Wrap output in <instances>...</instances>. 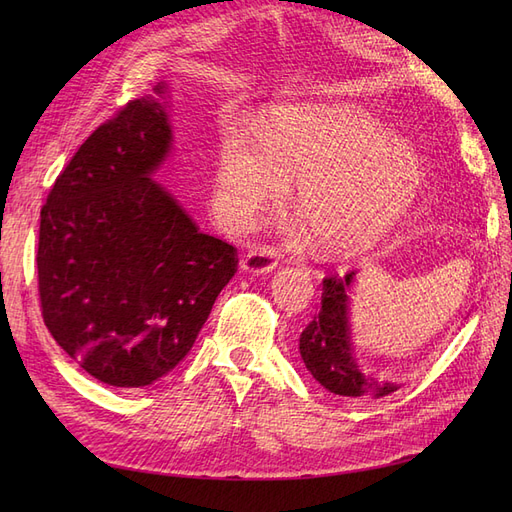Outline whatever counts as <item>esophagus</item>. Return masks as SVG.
<instances>
[{"label": "esophagus", "instance_id": "34e87169", "mask_svg": "<svg viewBox=\"0 0 512 512\" xmlns=\"http://www.w3.org/2000/svg\"><path fill=\"white\" fill-rule=\"evenodd\" d=\"M275 267H277V252L271 245L252 247V250L247 252L241 260V269L247 273H254V275L269 273Z\"/></svg>", "mask_w": 512, "mask_h": 512}]
</instances>
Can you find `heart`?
I'll return each instance as SVG.
<instances>
[{"mask_svg":"<svg viewBox=\"0 0 512 512\" xmlns=\"http://www.w3.org/2000/svg\"><path fill=\"white\" fill-rule=\"evenodd\" d=\"M299 181L294 209L333 256L380 241L423 190L416 149L348 104H307L275 111L260 143L224 132L213 166V207L237 226L252 224Z\"/></svg>","mask_w":512,"mask_h":512,"instance_id":"obj_1","label":"heart"}]
</instances>
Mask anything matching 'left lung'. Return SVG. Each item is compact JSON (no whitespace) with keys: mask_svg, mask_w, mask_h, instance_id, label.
Wrapping results in <instances>:
<instances>
[{"mask_svg":"<svg viewBox=\"0 0 512 512\" xmlns=\"http://www.w3.org/2000/svg\"><path fill=\"white\" fill-rule=\"evenodd\" d=\"M354 271L329 275L322 280V307L307 324L299 339L301 359L324 389L346 399H378L395 393V382H382L365 374L356 363L350 322L348 294L354 284Z\"/></svg>","mask_w":512,"mask_h":512,"instance_id":"1","label":"left lung"}]
</instances>
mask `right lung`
<instances>
[{"label":"right lung","mask_w":512,"mask_h":512,"mask_svg":"<svg viewBox=\"0 0 512 512\" xmlns=\"http://www.w3.org/2000/svg\"><path fill=\"white\" fill-rule=\"evenodd\" d=\"M170 138L164 104L130 100L74 153L40 211L46 329L119 389L153 384L185 359L239 265L237 247L200 232L151 179Z\"/></svg>","instance_id":"add662e5"}]
</instances>
